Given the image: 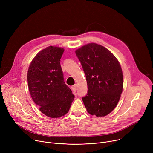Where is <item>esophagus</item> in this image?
<instances>
[{
	"instance_id": "34e87169",
	"label": "esophagus",
	"mask_w": 153,
	"mask_h": 153,
	"mask_svg": "<svg viewBox=\"0 0 153 153\" xmlns=\"http://www.w3.org/2000/svg\"><path fill=\"white\" fill-rule=\"evenodd\" d=\"M76 89H77V84H75V85H74L72 87V91H74V92H76Z\"/></svg>"
}]
</instances>
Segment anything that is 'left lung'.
Masks as SVG:
<instances>
[{"label": "left lung", "instance_id": "1", "mask_svg": "<svg viewBox=\"0 0 153 153\" xmlns=\"http://www.w3.org/2000/svg\"><path fill=\"white\" fill-rule=\"evenodd\" d=\"M75 52L86 77L88 92L82 99L87 111L105 117L116 107L123 91L120 64L108 49L97 43L86 44Z\"/></svg>", "mask_w": 153, "mask_h": 153}]
</instances>
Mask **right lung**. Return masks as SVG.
I'll use <instances>...</instances> for the list:
<instances>
[{
    "label": "right lung",
    "mask_w": 153,
    "mask_h": 153,
    "mask_svg": "<svg viewBox=\"0 0 153 153\" xmlns=\"http://www.w3.org/2000/svg\"><path fill=\"white\" fill-rule=\"evenodd\" d=\"M62 48L50 46L32 59L28 70V86L31 97L39 110L50 118L68 114L74 95L64 81L60 59Z\"/></svg>",
    "instance_id": "right-lung-1"
}]
</instances>
